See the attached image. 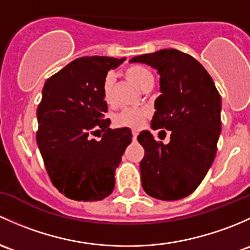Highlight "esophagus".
Returning a JSON list of instances; mask_svg holds the SVG:
<instances>
[{"label":"esophagus","mask_w":250,"mask_h":250,"mask_svg":"<svg viewBox=\"0 0 250 250\" xmlns=\"http://www.w3.org/2000/svg\"><path fill=\"white\" fill-rule=\"evenodd\" d=\"M137 136H138L137 131H132V138H133V141L137 140Z\"/></svg>","instance_id":"obj_1"}]
</instances>
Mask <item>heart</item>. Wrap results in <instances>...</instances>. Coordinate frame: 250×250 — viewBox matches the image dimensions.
Wrapping results in <instances>:
<instances>
[{"mask_svg":"<svg viewBox=\"0 0 250 250\" xmlns=\"http://www.w3.org/2000/svg\"><path fill=\"white\" fill-rule=\"evenodd\" d=\"M125 77L141 89H143L148 83L154 82L153 73L148 68L138 65L130 66V67L126 68ZM113 83H114V78H113V76L108 74L104 81V85H102V96H104V102L108 104H112L113 102ZM148 114L149 112L146 108H125V109H123L122 112L115 115L114 123L118 126L138 128L142 126L144 119Z\"/></svg>","mask_w":250,"mask_h":250,"instance_id":"b5f03b06","label":"heart"}]
</instances>
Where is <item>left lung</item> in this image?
<instances>
[{
    "label": "left lung",
    "instance_id": "obj_1",
    "mask_svg": "<svg viewBox=\"0 0 250 250\" xmlns=\"http://www.w3.org/2000/svg\"><path fill=\"white\" fill-rule=\"evenodd\" d=\"M160 74L161 95L155 100L151 128L169 142H156L144 130L137 140L144 148L140 164L144 191L163 201L187 197L196 190L212 166L221 132V99L212 77L192 56L163 49L135 56ZM165 138V137H164Z\"/></svg>",
    "mask_w": 250,
    "mask_h": 250
}]
</instances>
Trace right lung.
<instances>
[{
  "mask_svg": "<svg viewBox=\"0 0 250 250\" xmlns=\"http://www.w3.org/2000/svg\"><path fill=\"white\" fill-rule=\"evenodd\" d=\"M125 58L76 59L47 79L37 109V144L54 187L76 201L112 194L115 169L132 141L128 127L112 130L104 119L102 85ZM104 132L96 141L91 134Z\"/></svg>",
  "mask_w": 250,
  "mask_h": 250,
  "instance_id": "obj_1",
  "label": "right lung"
}]
</instances>
